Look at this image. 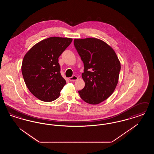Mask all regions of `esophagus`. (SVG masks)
Instances as JSON below:
<instances>
[{
  "instance_id": "1",
  "label": "esophagus",
  "mask_w": 154,
  "mask_h": 154,
  "mask_svg": "<svg viewBox=\"0 0 154 154\" xmlns=\"http://www.w3.org/2000/svg\"><path fill=\"white\" fill-rule=\"evenodd\" d=\"M78 79V77L76 76V75H73V76H72V77H70L69 79V80L70 81H75L77 80Z\"/></svg>"
}]
</instances>
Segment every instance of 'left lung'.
Masks as SVG:
<instances>
[{
	"instance_id": "obj_1",
	"label": "left lung",
	"mask_w": 154,
	"mask_h": 154,
	"mask_svg": "<svg viewBox=\"0 0 154 154\" xmlns=\"http://www.w3.org/2000/svg\"><path fill=\"white\" fill-rule=\"evenodd\" d=\"M74 47L84 63L82 78L85 85L79 91L86 103L97 104L107 99L117 85L121 64L113 49L96 38L74 40Z\"/></svg>"
}]
</instances>
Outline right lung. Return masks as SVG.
Segmentation results:
<instances>
[{
  "label": "right lung",
  "mask_w": 154,
  "mask_h": 154,
  "mask_svg": "<svg viewBox=\"0 0 154 154\" xmlns=\"http://www.w3.org/2000/svg\"><path fill=\"white\" fill-rule=\"evenodd\" d=\"M72 38L51 37L33 46L22 60V75L30 92L43 102L58 98L66 84L62 77L58 58Z\"/></svg>",
  "instance_id": "add662e5"
}]
</instances>
